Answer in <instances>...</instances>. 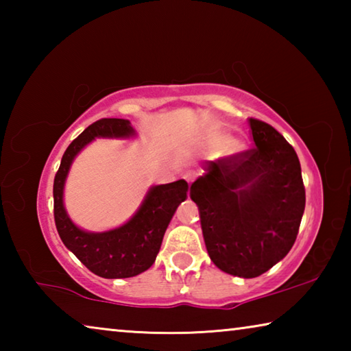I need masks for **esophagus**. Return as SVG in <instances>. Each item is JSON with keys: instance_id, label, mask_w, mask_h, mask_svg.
<instances>
[{"instance_id": "1", "label": "esophagus", "mask_w": 351, "mask_h": 351, "mask_svg": "<svg viewBox=\"0 0 351 351\" xmlns=\"http://www.w3.org/2000/svg\"><path fill=\"white\" fill-rule=\"evenodd\" d=\"M197 176H198L197 171L190 170V171H186V175H184V180H186L190 184V182H193L195 180H197Z\"/></svg>"}]
</instances>
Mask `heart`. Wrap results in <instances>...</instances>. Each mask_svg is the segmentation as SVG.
<instances>
[{
  "mask_svg": "<svg viewBox=\"0 0 351 351\" xmlns=\"http://www.w3.org/2000/svg\"><path fill=\"white\" fill-rule=\"evenodd\" d=\"M210 142H212L213 147L218 148V150H221V148H224L226 145L229 144V136L223 134V133H218V134L213 136ZM228 148H229L230 153H237V152L241 150V145L239 144V142H230Z\"/></svg>",
  "mask_w": 351,
  "mask_h": 351,
  "instance_id": "1",
  "label": "heart"
}]
</instances>
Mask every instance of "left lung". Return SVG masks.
<instances>
[{"instance_id":"obj_1","label":"left lung","mask_w":351,"mask_h":351,"mask_svg":"<svg viewBox=\"0 0 351 351\" xmlns=\"http://www.w3.org/2000/svg\"><path fill=\"white\" fill-rule=\"evenodd\" d=\"M255 147L203 162L190 186L210 260L252 278L287 255L299 234L305 187L293 145L269 123L249 117Z\"/></svg>"}]
</instances>
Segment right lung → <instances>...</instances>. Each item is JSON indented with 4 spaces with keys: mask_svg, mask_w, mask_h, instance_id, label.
<instances>
[{
    "mask_svg": "<svg viewBox=\"0 0 351 351\" xmlns=\"http://www.w3.org/2000/svg\"><path fill=\"white\" fill-rule=\"evenodd\" d=\"M134 130L125 119H100L71 142L54 178V219L58 235L88 269L104 278H127L147 271L156 260L165 230L184 199L189 184L180 180L148 190L138 212L121 228L86 232L71 221L63 206V189L74 158L96 138H130Z\"/></svg>",
    "mask_w": 351,
    "mask_h": 351,
    "instance_id": "add662e5",
    "label": "right lung"
}]
</instances>
